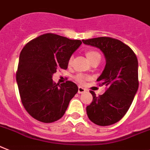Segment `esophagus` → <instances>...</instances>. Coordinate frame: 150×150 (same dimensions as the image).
<instances>
[{"instance_id":"34e87169","label":"esophagus","mask_w":150,"mask_h":150,"mask_svg":"<svg viewBox=\"0 0 150 150\" xmlns=\"http://www.w3.org/2000/svg\"><path fill=\"white\" fill-rule=\"evenodd\" d=\"M85 88H82V87L79 86V91H78V92L79 93V94H81V93H84L85 91Z\"/></svg>"}]
</instances>
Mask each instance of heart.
Returning <instances> with one entry per match:
<instances>
[{"mask_svg": "<svg viewBox=\"0 0 150 150\" xmlns=\"http://www.w3.org/2000/svg\"><path fill=\"white\" fill-rule=\"evenodd\" d=\"M85 55H86L87 56V59H88V61L90 62L91 63L94 61L100 62V59H101L100 54L98 52L96 51V50H88V51H86V52H85ZM72 62H73V57L72 56H71V57L69 58V62H68L69 65H71V64H72ZM75 79L78 82L84 83L85 81L88 80L90 78H89V76H88V75H83V74H78V75L75 76Z\"/></svg>", "mask_w": 150, "mask_h": 150, "instance_id": "1", "label": "heart"}]
</instances>
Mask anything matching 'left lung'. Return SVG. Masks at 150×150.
<instances>
[{
    "instance_id": "obj_1",
    "label": "left lung",
    "mask_w": 150,
    "mask_h": 150,
    "mask_svg": "<svg viewBox=\"0 0 150 150\" xmlns=\"http://www.w3.org/2000/svg\"><path fill=\"white\" fill-rule=\"evenodd\" d=\"M82 42L100 49L106 59L104 71L97 79L100 85H106V91L97 97L91 91L93 100L87 106V114L97 125H111L125 115L138 90L137 56L127 45L110 37L83 40Z\"/></svg>"
}]
</instances>
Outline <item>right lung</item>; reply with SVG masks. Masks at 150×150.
I'll use <instances>...</instances> for the list:
<instances>
[{"label": "right lung", "mask_w": 150, "mask_h": 150, "mask_svg": "<svg viewBox=\"0 0 150 150\" xmlns=\"http://www.w3.org/2000/svg\"><path fill=\"white\" fill-rule=\"evenodd\" d=\"M81 43V40L46 33L23 48L16 79L23 105L34 119L52 123L65 113L78 86L70 81L56 84L52 78L57 69H67L69 58Z\"/></svg>", "instance_id": "right-lung-1"}]
</instances>
